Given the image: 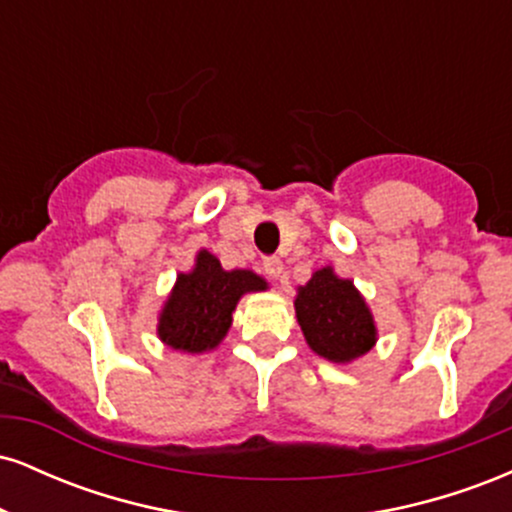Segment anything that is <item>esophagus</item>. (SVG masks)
Segmentation results:
<instances>
[{"mask_svg": "<svg viewBox=\"0 0 512 512\" xmlns=\"http://www.w3.org/2000/svg\"><path fill=\"white\" fill-rule=\"evenodd\" d=\"M262 267H264V274H267L269 279L279 281L281 276H284V262H281L279 257H267Z\"/></svg>", "mask_w": 512, "mask_h": 512, "instance_id": "1", "label": "esophagus"}]
</instances>
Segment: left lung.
Listing matches in <instances>:
<instances>
[{
  "label": "left lung",
  "mask_w": 512,
  "mask_h": 512,
  "mask_svg": "<svg viewBox=\"0 0 512 512\" xmlns=\"http://www.w3.org/2000/svg\"><path fill=\"white\" fill-rule=\"evenodd\" d=\"M293 308L305 342L327 361L346 366L378 342V325L366 298L334 267L317 269L308 284L298 286Z\"/></svg>",
  "instance_id": "1"
}]
</instances>
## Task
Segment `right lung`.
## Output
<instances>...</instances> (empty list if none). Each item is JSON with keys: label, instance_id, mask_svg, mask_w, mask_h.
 <instances>
[{"label": "right lung", "instance_id": "right-lung-1", "mask_svg": "<svg viewBox=\"0 0 512 512\" xmlns=\"http://www.w3.org/2000/svg\"><path fill=\"white\" fill-rule=\"evenodd\" d=\"M267 279L252 269H223L219 257L199 250L190 272H180L158 310L156 334L180 354H207L223 342L245 293L267 291Z\"/></svg>", "mask_w": 512, "mask_h": 512}]
</instances>
